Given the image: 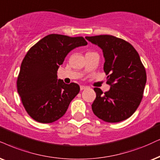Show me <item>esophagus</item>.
<instances>
[{"instance_id": "34e87169", "label": "esophagus", "mask_w": 160, "mask_h": 160, "mask_svg": "<svg viewBox=\"0 0 160 160\" xmlns=\"http://www.w3.org/2000/svg\"><path fill=\"white\" fill-rule=\"evenodd\" d=\"M86 88H87V86H80V90L82 91L84 89H86Z\"/></svg>"}]
</instances>
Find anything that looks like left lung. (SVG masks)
I'll return each instance as SVG.
<instances>
[{"label": "left lung", "instance_id": "1", "mask_svg": "<svg viewBox=\"0 0 160 160\" xmlns=\"http://www.w3.org/2000/svg\"><path fill=\"white\" fill-rule=\"evenodd\" d=\"M86 39L102 49L106 83L110 86L106 93L94 88L97 97L92 105L93 112L107 122L126 120L140 104L146 83V72L138 52L127 41L112 35Z\"/></svg>", "mask_w": 160, "mask_h": 160}]
</instances>
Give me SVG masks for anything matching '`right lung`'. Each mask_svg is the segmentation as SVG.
Masks as SVG:
<instances>
[{"label": "right lung", "mask_w": 160, "mask_h": 160, "mask_svg": "<svg viewBox=\"0 0 160 160\" xmlns=\"http://www.w3.org/2000/svg\"><path fill=\"white\" fill-rule=\"evenodd\" d=\"M87 45L82 37L51 34L29 50L18 78V92L32 119L42 123L55 122L63 116L80 92L78 84L58 79V70L72 49Z\"/></svg>", "instance_id": "obj_1"}]
</instances>
